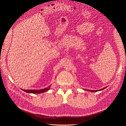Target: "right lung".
Masks as SVG:
<instances>
[{
  "label": "right lung",
  "mask_w": 126,
  "mask_h": 126,
  "mask_svg": "<svg viewBox=\"0 0 126 126\" xmlns=\"http://www.w3.org/2000/svg\"><path fill=\"white\" fill-rule=\"evenodd\" d=\"M50 88V87L47 88H45L44 89H41V90H25L24 91H26L27 93H32V94H40L42 93H44L45 91H46L47 90H48Z\"/></svg>",
  "instance_id": "add662e5"
}]
</instances>
